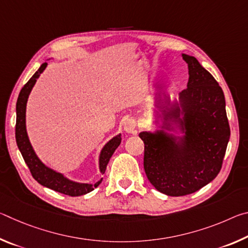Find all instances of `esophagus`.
I'll list each match as a JSON object with an SVG mask.
<instances>
[{
    "label": "esophagus",
    "instance_id": "34e87169",
    "mask_svg": "<svg viewBox=\"0 0 248 248\" xmlns=\"http://www.w3.org/2000/svg\"><path fill=\"white\" fill-rule=\"evenodd\" d=\"M124 129L128 133H137V121L133 118L127 119L124 124Z\"/></svg>",
    "mask_w": 248,
    "mask_h": 248
}]
</instances>
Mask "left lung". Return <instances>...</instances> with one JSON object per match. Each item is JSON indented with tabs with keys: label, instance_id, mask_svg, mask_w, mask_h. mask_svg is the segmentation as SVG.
I'll list each match as a JSON object with an SVG mask.
<instances>
[{
	"label": "left lung",
	"instance_id": "1",
	"mask_svg": "<svg viewBox=\"0 0 248 248\" xmlns=\"http://www.w3.org/2000/svg\"><path fill=\"white\" fill-rule=\"evenodd\" d=\"M183 59L189 70L187 89L179 97L186 137L175 143L163 134H139L146 177L159 192L171 197L192 194L217 177L231 133L219 83L195 57L183 54Z\"/></svg>",
	"mask_w": 248,
	"mask_h": 248
}]
</instances>
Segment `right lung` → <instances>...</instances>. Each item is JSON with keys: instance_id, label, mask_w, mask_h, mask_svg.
I'll return each mask as SVG.
<instances>
[{"instance_id": "right-lung-1", "label": "right lung", "mask_w": 248, "mask_h": 248, "mask_svg": "<svg viewBox=\"0 0 248 248\" xmlns=\"http://www.w3.org/2000/svg\"><path fill=\"white\" fill-rule=\"evenodd\" d=\"M47 62L41 64L39 70L32 75V78L25 84L24 87L20 91L18 95L17 103H16V125H15V138L16 143H17L18 149L22 153V156L24 158L25 163H26L29 170H31V176L35 180H37L43 186L50 188L54 191L61 192L63 195H68L71 197H78L85 195L87 192H91L94 190L98 185L102 183L103 178L98 180L97 183L94 185L91 184H78L70 182L69 179L64 178L63 176L56 171L48 169L45 166L43 163L39 161V158L36 156L35 152L31 148V143H29L27 133H26V125H25V116H26V103L28 95L31 93L32 86L35 85L36 79L38 78L39 75L43 73V71L47 66ZM121 142L120 136L115 137L111 139L108 143L105 145V148L102 151L99 157V169L100 173L104 174L106 170L107 164L109 159L112 156V154L118 148Z\"/></svg>"}]
</instances>
